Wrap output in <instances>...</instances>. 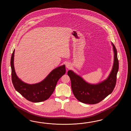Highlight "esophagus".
<instances>
[{
    "mask_svg": "<svg viewBox=\"0 0 131 131\" xmlns=\"http://www.w3.org/2000/svg\"><path fill=\"white\" fill-rule=\"evenodd\" d=\"M71 67V65L69 63H67L66 64V67H67V68H69L70 67Z\"/></svg>",
    "mask_w": 131,
    "mask_h": 131,
    "instance_id": "obj_1",
    "label": "esophagus"
}]
</instances>
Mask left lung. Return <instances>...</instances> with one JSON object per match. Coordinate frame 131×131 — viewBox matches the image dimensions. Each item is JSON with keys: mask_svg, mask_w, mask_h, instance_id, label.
<instances>
[{"mask_svg": "<svg viewBox=\"0 0 131 131\" xmlns=\"http://www.w3.org/2000/svg\"><path fill=\"white\" fill-rule=\"evenodd\" d=\"M112 45L114 50V64L111 72L106 80L97 84H90L72 71H68L67 74L71 80L73 94L76 98L81 103L90 104L99 103L114 90L119 64L116 48L113 43H112Z\"/></svg>", "mask_w": 131, "mask_h": 131, "instance_id": "8db88e82", "label": "left lung"}]
</instances>
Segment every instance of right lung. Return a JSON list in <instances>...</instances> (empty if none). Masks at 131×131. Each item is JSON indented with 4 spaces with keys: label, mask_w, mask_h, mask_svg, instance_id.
Segmentation results:
<instances>
[{
    "label": "right lung",
    "mask_w": 131,
    "mask_h": 131,
    "mask_svg": "<svg viewBox=\"0 0 131 131\" xmlns=\"http://www.w3.org/2000/svg\"><path fill=\"white\" fill-rule=\"evenodd\" d=\"M14 50L11 59L12 81L15 89L27 100L39 103L47 100L52 94L59 79L66 72L65 65L52 70L44 80L38 83L28 84L18 78L14 70Z\"/></svg>",
    "instance_id": "obj_1"
}]
</instances>
